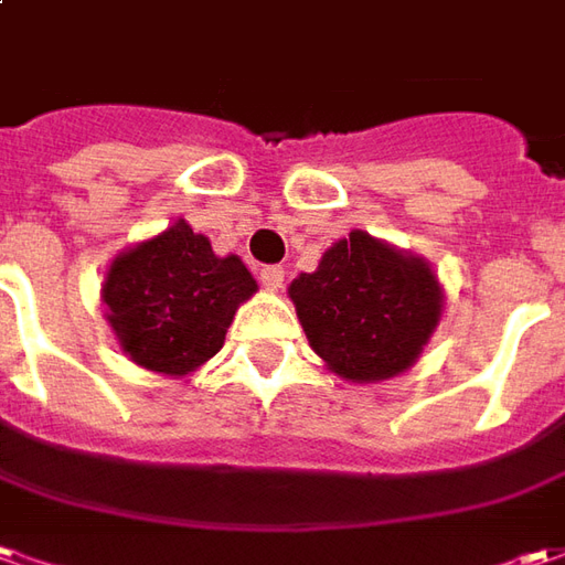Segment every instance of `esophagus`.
Returning <instances> with one entry per match:
<instances>
[{"instance_id": "esophagus-1", "label": "esophagus", "mask_w": 565, "mask_h": 565, "mask_svg": "<svg viewBox=\"0 0 565 565\" xmlns=\"http://www.w3.org/2000/svg\"><path fill=\"white\" fill-rule=\"evenodd\" d=\"M258 279H260V286H264V289L276 291V289H282V279H286V270H282L279 264H267V267H260Z\"/></svg>"}]
</instances>
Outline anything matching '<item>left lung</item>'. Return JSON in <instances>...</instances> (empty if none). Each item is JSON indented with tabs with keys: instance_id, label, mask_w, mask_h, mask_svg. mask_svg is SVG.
Returning a JSON list of instances; mask_svg holds the SVG:
<instances>
[{
	"instance_id": "1",
	"label": "left lung",
	"mask_w": 565,
	"mask_h": 565,
	"mask_svg": "<svg viewBox=\"0 0 565 565\" xmlns=\"http://www.w3.org/2000/svg\"><path fill=\"white\" fill-rule=\"evenodd\" d=\"M310 348L350 381L406 372L437 329L443 291L422 258L353 231L289 286Z\"/></svg>"
}]
</instances>
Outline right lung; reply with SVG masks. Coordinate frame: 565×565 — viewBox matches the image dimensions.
Instances as JSON below:
<instances>
[{"mask_svg": "<svg viewBox=\"0 0 565 565\" xmlns=\"http://www.w3.org/2000/svg\"><path fill=\"white\" fill-rule=\"evenodd\" d=\"M236 255L217 258L186 221L122 252L104 282L119 348L143 369L186 375L224 348L236 307L255 295Z\"/></svg>", "mask_w": 565, "mask_h": 565, "instance_id": "obj_1", "label": "right lung"}]
</instances>
